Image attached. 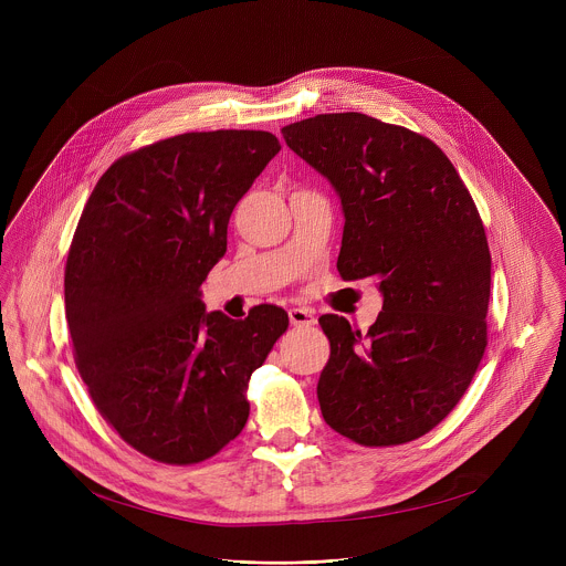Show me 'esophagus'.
I'll return each mask as SVG.
<instances>
[{
  "instance_id": "obj_1",
  "label": "esophagus",
  "mask_w": 566,
  "mask_h": 566,
  "mask_svg": "<svg viewBox=\"0 0 566 566\" xmlns=\"http://www.w3.org/2000/svg\"><path fill=\"white\" fill-rule=\"evenodd\" d=\"M289 319L293 327H311L315 325V317H313V311L311 308H304V306H293L289 311Z\"/></svg>"
}]
</instances>
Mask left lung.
Segmentation results:
<instances>
[{"mask_svg":"<svg viewBox=\"0 0 566 566\" xmlns=\"http://www.w3.org/2000/svg\"><path fill=\"white\" fill-rule=\"evenodd\" d=\"M286 145L336 188L343 280H376L382 311L363 334L319 315L332 356L322 417L358 446L415 441L465 394L489 345L491 251L479 210L430 138L347 112L282 127Z\"/></svg>","mask_w":566,"mask_h":566,"instance_id":"obj_1","label":"left lung"}]
</instances>
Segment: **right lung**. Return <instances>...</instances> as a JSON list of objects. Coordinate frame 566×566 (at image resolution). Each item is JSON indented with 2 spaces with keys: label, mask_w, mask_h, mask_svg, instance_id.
<instances>
[{
  "label": "right lung",
  "mask_w": 566,
  "mask_h": 566,
  "mask_svg": "<svg viewBox=\"0 0 566 566\" xmlns=\"http://www.w3.org/2000/svg\"><path fill=\"white\" fill-rule=\"evenodd\" d=\"M277 151L260 129L156 140L114 160L80 214L64 266L75 367L101 417L154 461L201 463L244 430L251 374L289 329L282 306L230 319L199 291Z\"/></svg>",
  "instance_id": "1"
}]
</instances>
